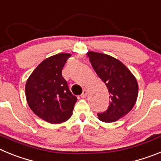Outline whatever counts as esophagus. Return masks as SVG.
Here are the masks:
<instances>
[{
    "label": "esophagus",
    "instance_id": "esophagus-1",
    "mask_svg": "<svg viewBox=\"0 0 161 161\" xmlns=\"http://www.w3.org/2000/svg\"><path fill=\"white\" fill-rule=\"evenodd\" d=\"M87 90H86V89H84V90H83V92H82V95H81V97L82 98H86V95H87Z\"/></svg>",
    "mask_w": 161,
    "mask_h": 161
}]
</instances>
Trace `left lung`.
<instances>
[{
	"instance_id": "8db88e82",
	"label": "left lung",
	"mask_w": 161,
	"mask_h": 161,
	"mask_svg": "<svg viewBox=\"0 0 161 161\" xmlns=\"http://www.w3.org/2000/svg\"><path fill=\"white\" fill-rule=\"evenodd\" d=\"M86 55L94 70L105 83L111 98L107 111L98 114V118L108 123L117 121L135 106L139 93L136 79L121 61L111 56L92 51Z\"/></svg>"
}]
</instances>
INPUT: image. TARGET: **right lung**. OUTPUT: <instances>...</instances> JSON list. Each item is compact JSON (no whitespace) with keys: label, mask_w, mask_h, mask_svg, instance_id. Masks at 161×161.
Returning a JSON list of instances; mask_svg holds the SVG:
<instances>
[{"label":"right lung","mask_w":161,"mask_h":161,"mask_svg":"<svg viewBox=\"0 0 161 161\" xmlns=\"http://www.w3.org/2000/svg\"><path fill=\"white\" fill-rule=\"evenodd\" d=\"M69 57L70 53H58L47 57L34 69L26 82L25 93L30 108L51 124L69 119L77 101L61 75Z\"/></svg>","instance_id":"1"}]
</instances>
